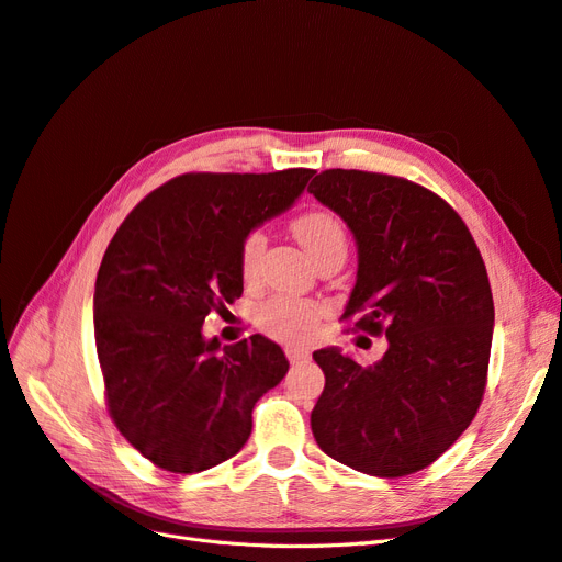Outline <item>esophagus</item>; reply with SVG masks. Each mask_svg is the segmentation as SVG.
Returning <instances> with one entry per match:
<instances>
[{
  "instance_id": "1",
  "label": "esophagus",
  "mask_w": 562,
  "mask_h": 562,
  "mask_svg": "<svg viewBox=\"0 0 562 562\" xmlns=\"http://www.w3.org/2000/svg\"><path fill=\"white\" fill-rule=\"evenodd\" d=\"M285 356H288V361H291L293 366H300V363H307L310 361V351L307 349L291 347V349H285Z\"/></svg>"
}]
</instances>
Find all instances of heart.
<instances>
[{
    "instance_id": "obj_1",
    "label": "heart",
    "mask_w": 562,
    "mask_h": 562,
    "mask_svg": "<svg viewBox=\"0 0 562 562\" xmlns=\"http://www.w3.org/2000/svg\"><path fill=\"white\" fill-rule=\"evenodd\" d=\"M293 234L304 252L316 262L323 255L333 250H347V234L345 227L333 213L326 211H310L293 220ZM267 239L260 229L250 232L241 244V274L250 281L258 274L260 258L265 252ZM321 321V307L314 302L297 300L291 295H274L269 297L258 310L260 328L279 342L285 345H304L316 337Z\"/></svg>"
}]
</instances>
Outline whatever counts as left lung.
<instances>
[{
    "label": "left lung",
    "instance_id": "obj_1",
    "mask_svg": "<svg viewBox=\"0 0 562 562\" xmlns=\"http://www.w3.org/2000/svg\"><path fill=\"white\" fill-rule=\"evenodd\" d=\"M310 192L359 250L342 318L389 342L368 368L337 347L314 351L326 375L314 438L356 471L415 473L467 431L483 398L495 304L481 250L464 220L411 180L330 168Z\"/></svg>",
    "mask_w": 562,
    "mask_h": 562
}]
</instances>
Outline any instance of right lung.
I'll list each match as a JSON object with an SVG mask.
<instances>
[{"instance_id":"add662e5","label":"right lung","mask_w":562,"mask_h":562,"mask_svg":"<svg viewBox=\"0 0 562 562\" xmlns=\"http://www.w3.org/2000/svg\"><path fill=\"white\" fill-rule=\"evenodd\" d=\"M312 168L187 173L116 229L93 295L98 361L116 429L149 462L199 473L244 448L252 407L288 372L262 335L220 347L201 333L244 293L241 244L304 192Z\"/></svg>"}]
</instances>
